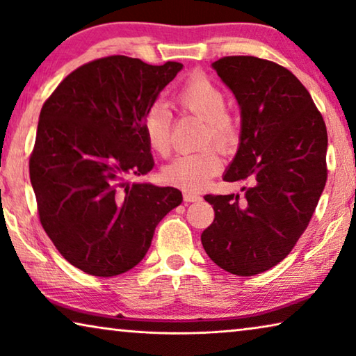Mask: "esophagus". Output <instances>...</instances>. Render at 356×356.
<instances>
[{
    "mask_svg": "<svg viewBox=\"0 0 356 356\" xmlns=\"http://www.w3.org/2000/svg\"><path fill=\"white\" fill-rule=\"evenodd\" d=\"M184 200L187 201V203H196V201H201V195L198 192L187 190V192H184Z\"/></svg>",
    "mask_w": 356,
    "mask_h": 356,
    "instance_id": "1",
    "label": "esophagus"
}]
</instances>
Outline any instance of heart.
I'll return each instance as SVG.
<instances>
[{
	"label": "heart",
	"instance_id": "heart-1",
	"mask_svg": "<svg viewBox=\"0 0 356 356\" xmlns=\"http://www.w3.org/2000/svg\"><path fill=\"white\" fill-rule=\"evenodd\" d=\"M176 102L206 121L203 144L212 142L220 150H230L240 140L241 126L235 113L225 108L227 95L203 75L188 78L176 94ZM144 132L148 145L160 155H168L172 145V113L166 104L155 102L144 116ZM222 168V158L214 148L182 153L163 169V179L177 187L200 188Z\"/></svg>",
	"mask_w": 356,
	"mask_h": 356
}]
</instances>
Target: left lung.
Wrapping results in <instances>:
<instances>
[{"label":"left lung","mask_w":356,"mask_h":356,"mask_svg":"<svg viewBox=\"0 0 356 356\" xmlns=\"http://www.w3.org/2000/svg\"><path fill=\"white\" fill-rule=\"evenodd\" d=\"M241 110L240 147L225 182L245 180L240 195H206L214 222L201 233L211 261L252 277L293 251L326 185L327 132L304 84L288 68L252 56L212 63Z\"/></svg>","instance_id":"left-lung-1"}]
</instances>
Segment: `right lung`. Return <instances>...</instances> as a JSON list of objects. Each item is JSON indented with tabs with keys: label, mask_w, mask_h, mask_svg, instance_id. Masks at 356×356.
Segmentation results:
<instances>
[{
	"label": "right lung",
	"mask_w": 356,
	"mask_h": 356,
	"mask_svg": "<svg viewBox=\"0 0 356 356\" xmlns=\"http://www.w3.org/2000/svg\"><path fill=\"white\" fill-rule=\"evenodd\" d=\"M182 67L102 57L72 72L42 105L30 155L40 222L84 273L136 267L160 220L182 203L174 187L129 182L155 166L144 116Z\"/></svg>",
	"instance_id": "obj_1"
}]
</instances>
